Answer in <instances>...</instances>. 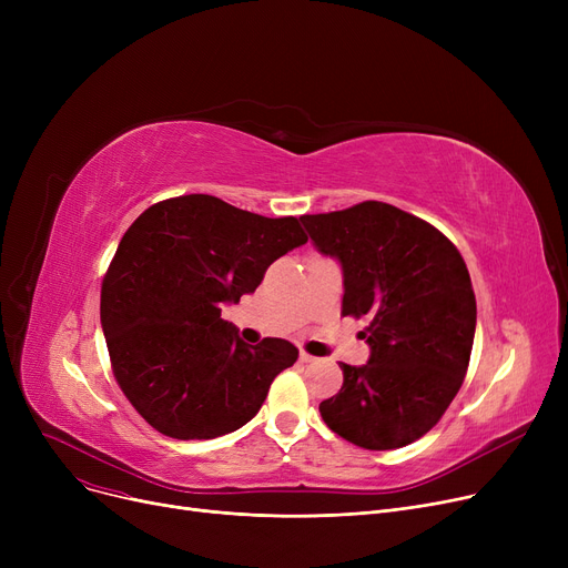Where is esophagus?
Returning a JSON list of instances; mask_svg holds the SVG:
<instances>
[{
    "mask_svg": "<svg viewBox=\"0 0 568 568\" xmlns=\"http://www.w3.org/2000/svg\"><path fill=\"white\" fill-rule=\"evenodd\" d=\"M300 359H302L304 364H313V362H315V356H313V354H308L306 349H302V354H300Z\"/></svg>",
    "mask_w": 568,
    "mask_h": 568,
    "instance_id": "obj_1",
    "label": "esophagus"
}]
</instances>
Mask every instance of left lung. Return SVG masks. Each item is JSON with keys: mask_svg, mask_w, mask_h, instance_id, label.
Here are the masks:
<instances>
[{"mask_svg": "<svg viewBox=\"0 0 568 568\" xmlns=\"http://www.w3.org/2000/svg\"><path fill=\"white\" fill-rule=\"evenodd\" d=\"M315 246L341 260V315L368 317L371 359L341 364L343 386L320 403L324 424L371 452L424 437L467 375L476 300L449 236L403 209L366 200L302 216Z\"/></svg>", "mask_w": 568, "mask_h": 568, "instance_id": "left-lung-1", "label": "left lung"}]
</instances>
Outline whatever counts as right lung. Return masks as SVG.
I'll list each match as a JSON object with an SVG mask.
<instances>
[{"instance_id": "obj_1", "label": "right lung", "mask_w": 568, "mask_h": 568, "mask_svg": "<svg viewBox=\"0 0 568 568\" xmlns=\"http://www.w3.org/2000/svg\"><path fill=\"white\" fill-rule=\"evenodd\" d=\"M308 242L294 216L266 219L214 195L156 202L122 236L101 285L112 375L154 430L214 439L242 428L300 349L246 345L221 317L274 260Z\"/></svg>"}]
</instances>
